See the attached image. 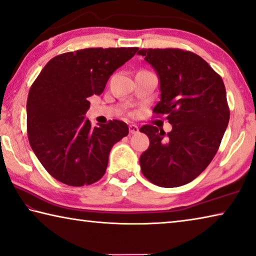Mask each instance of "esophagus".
<instances>
[{
    "instance_id": "obj_1",
    "label": "esophagus",
    "mask_w": 256,
    "mask_h": 256,
    "mask_svg": "<svg viewBox=\"0 0 256 256\" xmlns=\"http://www.w3.org/2000/svg\"><path fill=\"white\" fill-rule=\"evenodd\" d=\"M140 132V128L136 124H129V132L130 134H137Z\"/></svg>"
}]
</instances>
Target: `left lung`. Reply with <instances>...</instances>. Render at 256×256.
Instances as JSON below:
<instances>
[{"mask_svg":"<svg viewBox=\"0 0 256 256\" xmlns=\"http://www.w3.org/2000/svg\"><path fill=\"white\" fill-rule=\"evenodd\" d=\"M140 56L160 79L161 100L153 108L172 130L145 124L150 146L140 158L142 172L160 187L186 185L210 164L229 122L224 84L198 54L180 48H142Z\"/></svg>","mask_w":256,"mask_h":256,"instance_id":"obj_1","label":"left lung"}]
</instances>
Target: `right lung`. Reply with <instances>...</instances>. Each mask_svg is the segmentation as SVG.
<instances>
[{"label":"right lung","mask_w":256,"mask_h":256,"mask_svg":"<svg viewBox=\"0 0 256 256\" xmlns=\"http://www.w3.org/2000/svg\"><path fill=\"white\" fill-rule=\"evenodd\" d=\"M138 48H84L51 58L30 87L28 140L45 170L69 186L94 184L106 171L108 154L128 135L120 120L93 127L88 98L100 95L111 74Z\"/></svg>","instance_id":"add662e5"}]
</instances>
